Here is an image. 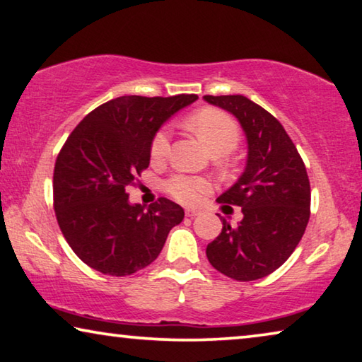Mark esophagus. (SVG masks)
<instances>
[{"label": "esophagus", "instance_id": "obj_1", "mask_svg": "<svg viewBox=\"0 0 362 362\" xmlns=\"http://www.w3.org/2000/svg\"><path fill=\"white\" fill-rule=\"evenodd\" d=\"M185 214L188 216V218H195V216L202 214V209H198V208H187L185 209Z\"/></svg>", "mask_w": 362, "mask_h": 362}]
</instances>
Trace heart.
Returning <instances> with one entry per match:
<instances>
[{
	"mask_svg": "<svg viewBox=\"0 0 362 362\" xmlns=\"http://www.w3.org/2000/svg\"><path fill=\"white\" fill-rule=\"evenodd\" d=\"M188 127L197 134V138L203 143L213 156H226L233 153L240 139L239 125L226 113L204 109L188 118ZM170 146V133L167 128H163L156 133L151 143V159L156 163L165 159ZM209 182L203 177L190 175H174L167 182V190L172 197H175L182 203H197L203 193L209 192Z\"/></svg>",
	"mask_w": 362,
	"mask_h": 362,
	"instance_id": "1",
	"label": "heart"
}]
</instances>
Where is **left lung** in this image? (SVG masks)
Here are the masks:
<instances>
[{"instance_id":"left-lung-1","label":"left lung","mask_w":362,"mask_h":362,"mask_svg":"<svg viewBox=\"0 0 362 362\" xmlns=\"http://www.w3.org/2000/svg\"><path fill=\"white\" fill-rule=\"evenodd\" d=\"M239 122L247 139L245 169L216 202L237 204V226L208 244L211 265L237 281L268 276L298 247L310 216V183L300 156L281 123L245 95H204Z\"/></svg>"}]
</instances>
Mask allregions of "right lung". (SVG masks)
Returning <instances> with one entry per match:
<instances>
[{
  "label": "right lung",
  "mask_w": 362,
  "mask_h": 362,
  "mask_svg": "<svg viewBox=\"0 0 362 362\" xmlns=\"http://www.w3.org/2000/svg\"><path fill=\"white\" fill-rule=\"evenodd\" d=\"M195 94L122 95L94 109L73 129L57 158L53 202L58 224L86 265L127 276L153 263L183 208L159 198L148 209L129 202L127 187L148 169L159 128Z\"/></svg>",
  "instance_id": "right-lung-1"
}]
</instances>
